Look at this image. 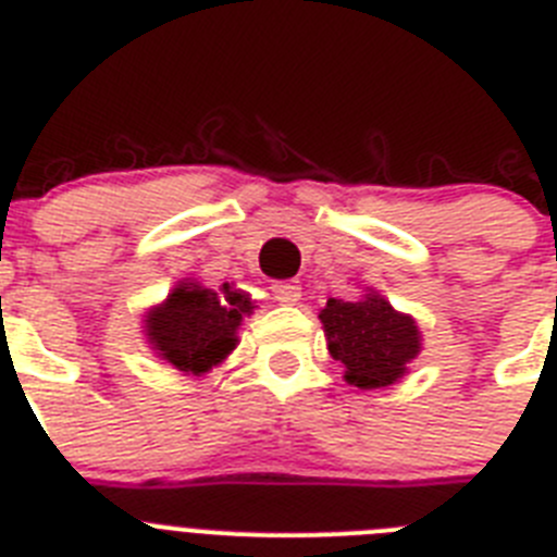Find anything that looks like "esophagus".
I'll return each mask as SVG.
<instances>
[{"label": "esophagus", "instance_id": "34e87169", "mask_svg": "<svg viewBox=\"0 0 557 557\" xmlns=\"http://www.w3.org/2000/svg\"><path fill=\"white\" fill-rule=\"evenodd\" d=\"M270 293L278 304H295L301 298V284L298 282H273L270 284Z\"/></svg>", "mask_w": 557, "mask_h": 557}]
</instances>
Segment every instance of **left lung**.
Returning <instances> with one entry per match:
<instances>
[{
    "instance_id": "1",
    "label": "left lung",
    "mask_w": 557,
    "mask_h": 557,
    "mask_svg": "<svg viewBox=\"0 0 557 557\" xmlns=\"http://www.w3.org/2000/svg\"><path fill=\"white\" fill-rule=\"evenodd\" d=\"M329 351L346 366V379L362 391L393 385L418 354V326L385 298L368 293L362 301L329 298L321 312Z\"/></svg>"
}]
</instances>
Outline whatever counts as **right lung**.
<instances>
[{
	"mask_svg": "<svg viewBox=\"0 0 557 557\" xmlns=\"http://www.w3.org/2000/svg\"><path fill=\"white\" fill-rule=\"evenodd\" d=\"M250 309L248 298L231 293L228 284L223 289L181 284L147 314V337L178 371L203 373L234 351V332Z\"/></svg>",
	"mask_w": 557,
	"mask_h": 557,
	"instance_id": "right-lung-1",
	"label": "right lung"
}]
</instances>
